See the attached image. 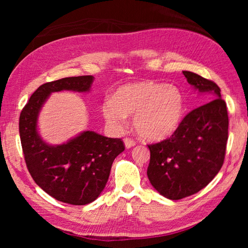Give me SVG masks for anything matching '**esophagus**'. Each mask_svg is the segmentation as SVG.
<instances>
[{"label": "esophagus", "instance_id": "esophagus-1", "mask_svg": "<svg viewBox=\"0 0 248 248\" xmlns=\"http://www.w3.org/2000/svg\"><path fill=\"white\" fill-rule=\"evenodd\" d=\"M124 142L125 148L127 149H130V148H132V146L136 145V141H134L133 139H130V138H124Z\"/></svg>", "mask_w": 248, "mask_h": 248}]
</instances>
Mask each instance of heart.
<instances>
[{
  "label": "heart",
  "mask_w": 248,
  "mask_h": 248,
  "mask_svg": "<svg viewBox=\"0 0 248 248\" xmlns=\"http://www.w3.org/2000/svg\"><path fill=\"white\" fill-rule=\"evenodd\" d=\"M102 114L117 131L124 128L125 117L133 115V128L141 138L161 141L170 137L182 123L184 96L178 87L165 83H129L103 104Z\"/></svg>",
  "instance_id": "heart-1"
}]
</instances>
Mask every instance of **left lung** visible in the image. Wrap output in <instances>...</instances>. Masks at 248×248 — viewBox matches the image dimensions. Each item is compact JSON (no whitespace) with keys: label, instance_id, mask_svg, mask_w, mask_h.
I'll list each match as a JSON object with an SVG mask.
<instances>
[{"label":"left lung","instance_id":"8db88e82","mask_svg":"<svg viewBox=\"0 0 248 248\" xmlns=\"http://www.w3.org/2000/svg\"><path fill=\"white\" fill-rule=\"evenodd\" d=\"M187 82L210 102L185 116L169 139L149 144L148 177L162 196L179 200L204 188L223 165L229 116L215 82L184 71Z\"/></svg>","mask_w":248,"mask_h":248}]
</instances>
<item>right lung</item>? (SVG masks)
I'll return each mask as SVG.
<instances>
[{
  "label": "right lung",
  "mask_w": 248,
  "mask_h": 248,
  "mask_svg": "<svg viewBox=\"0 0 248 248\" xmlns=\"http://www.w3.org/2000/svg\"><path fill=\"white\" fill-rule=\"evenodd\" d=\"M92 75L45 83L35 91L19 116V136L26 166L41 189L61 202H93L106 186L114 159L124 151L121 139L84 131L60 145H49L37 132V119L53 92H89Z\"/></svg>",
  "instance_id": "add662e5"
}]
</instances>
